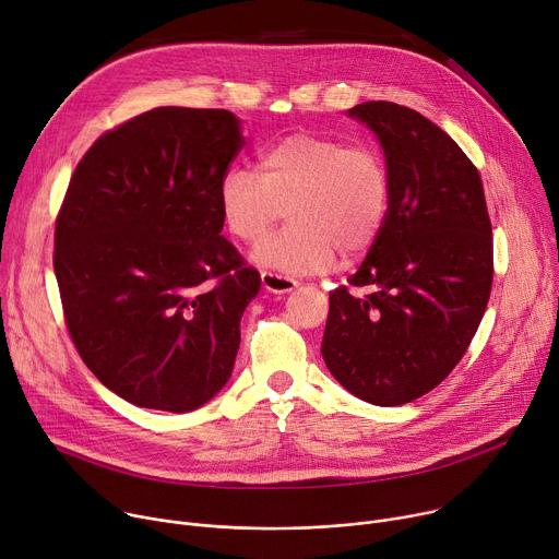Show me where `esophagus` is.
<instances>
[{"mask_svg": "<svg viewBox=\"0 0 559 559\" xmlns=\"http://www.w3.org/2000/svg\"><path fill=\"white\" fill-rule=\"evenodd\" d=\"M261 281H263V287L272 294H287L298 285V281H294L289 276H283V274H276V272H263Z\"/></svg>", "mask_w": 559, "mask_h": 559, "instance_id": "1", "label": "esophagus"}]
</instances>
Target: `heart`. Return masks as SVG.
I'll list each match as a JSON object with an SVG mask.
<instances>
[{
	"mask_svg": "<svg viewBox=\"0 0 559 559\" xmlns=\"http://www.w3.org/2000/svg\"><path fill=\"white\" fill-rule=\"evenodd\" d=\"M221 214L240 242H259L283 216L292 225L253 251L261 265L285 274H317L336 265L338 251L357 257L379 236L390 176L372 146L294 133L267 148L259 171L231 167L221 180Z\"/></svg>",
	"mask_w": 559,
	"mask_h": 559,
	"instance_id": "heart-1",
	"label": "heart"
}]
</instances>
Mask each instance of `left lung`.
Masks as SVG:
<instances>
[{
	"mask_svg": "<svg viewBox=\"0 0 559 559\" xmlns=\"http://www.w3.org/2000/svg\"><path fill=\"white\" fill-rule=\"evenodd\" d=\"M347 114L383 146L390 205L359 272L330 292L321 352L347 392L390 408L466 354L490 296L492 227L477 167L435 122L383 99Z\"/></svg>",
	"mask_w": 559,
	"mask_h": 559,
	"instance_id": "obj_1",
	"label": "left lung"
}]
</instances>
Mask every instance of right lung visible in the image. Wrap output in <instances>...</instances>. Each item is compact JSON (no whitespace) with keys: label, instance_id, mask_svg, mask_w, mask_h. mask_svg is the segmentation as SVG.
Returning <instances> with one entry per match:
<instances>
[{"label":"right lung","instance_id":"obj_1","mask_svg":"<svg viewBox=\"0 0 559 559\" xmlns=\"http://www.w3.org/2000/svg\"><path fill=\"white\" fill-rule=\"evenodd\" d=\"M245 140L225 109L158 107L99 135L56 221L64 323L86 368L140 408L189 413L227 383L259 272L221 236Z\"/></svg>","mask_w":559,"mask_h":559}]
</instances>
